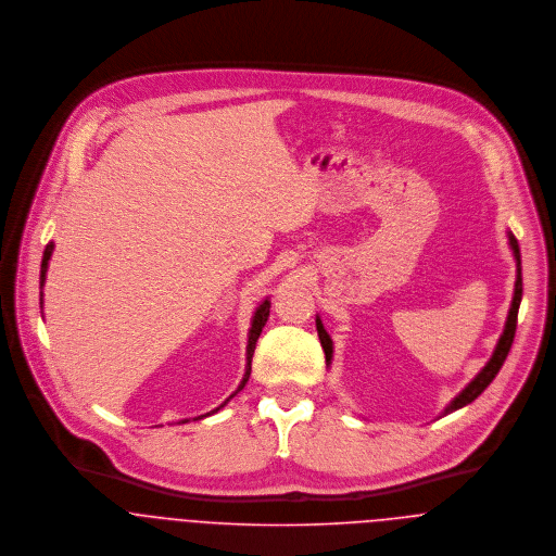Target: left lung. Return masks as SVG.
<instances>
[{"label":"left lung","mask_w":556,"mask_h":556,"mask_svg":"<svg viewBox=\"0 0 556 556\" xmlns=\"http://www.w3.org/2000/svg\"><path fill=\"white\" fill-rule=\"evenodd\" d=\"M507 239H509V248H511L514 258H516V289H514V300H511L509 315H507V320H505V329H503V333H501V338H498V342H496V349H494L492 357L488 359V364L479 370V375H477L476 379L445 406L443 415L454 413V410L467 406L469 402H473V400L492 383V379L498 375V370H501V366H503V362H505V357H507V353H509V349H511V342H514V336H516V323H518V308H520V300H522V265H520L518 239L514 238V233H507ZM317 331L320 346H323V351H325V359H327V364H331V357H333L331 338H329V333L325 331V327H323V323H320V318L318 317Z\"/></svg>","instance_id":"left-lung-1"}]
</instances>
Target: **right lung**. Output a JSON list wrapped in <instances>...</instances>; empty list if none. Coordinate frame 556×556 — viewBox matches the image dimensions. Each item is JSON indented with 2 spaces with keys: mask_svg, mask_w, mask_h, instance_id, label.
Returning a JSON list of instances; mask_svg holds the SVG:
<instances>
[{
  "mask_svg": "<svg viewBox=\"0 0 556 556\" xmlns=\"http://www.w3.org/2000/svg\"><path fill=\"white\" fill-rule=\"evenodd\" d=\"M53 248H55V243L53 241H49L47 243V248H45V254H42V265H40V289L45 287V280H47V269H49V261H51V254H53ZM40 304H42V298H40ZM269 306H271V302L269 300H265L258 308H256V313H254V317H252V325H250V331H248V346H245V372H243V379H241V383H239L238 390H236V394L243 390V386L248 383V377H250V362H252V355H254V346H256V340H258V336H261V331H263V327H265V323H267V317H269ZM236 394H231V397L236 396ZM229 397V400H231ZM229 400H225V404L229 402ZM225 404H220L218 408H214L212 413H216V410H220ZM210 415V413H207ZM205 415H201L199 419H203ZM188 419H181V424H186Z\"/></svg>",
  "mask_w": 556,
  "mask_h": 556,
  "instance_id": "right-lung-1",
  "label": "right lung"
}]
</instances>
